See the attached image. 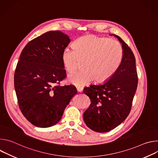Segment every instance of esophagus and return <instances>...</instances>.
Segmentation results:
<instances>
[{
  "label": "esophagus",
  "instance_id": "esophagus-1",
  "mask_svg": "<svg viewBox=\"0 0 158 158\" xmlns=\"http://www.w3.org/2000/svg\"><path fill=\"white\" fill-rule=\"evenodd\" d=\"M77 90L78 92H82L83 90V88L82 87H77Z\"/></svg>",
  "mask_w": 158,
  "mask_h": 158
}]
</instances>
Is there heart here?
Listing matches in <instances>:
<instances>
[{
    "label": "heart",
    "mask_w": 158,
    "mask_h": 158,
    "mask_svg": "<svg viewBox=\"0 0 158 158\" xmlns=\"http://www.w3.org/2000/svg\"><path fill=\"white\" fill-rule=\"evenodd\" d=\"M74 49L65 48L62 62L69 73L76 71L82 61L83 70L69 76V81L76 86L89 84L94 79L102 82L109 79L118 70L123 58L121 44L116 39L94 35L77 39Z\"/></svg>",
    "instance_id": "1"
}]
</instances>
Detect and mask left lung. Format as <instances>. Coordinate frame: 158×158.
Returning <instances> with one entry per match:
<instances>
[{
  "mask_svg": "<svg viewBox=\"0 0 158 158\" xmlns=\"http://www.w3.org/2000/svg\"><path fill=\"white\" fill-rule=\"evenodd\" d=\"M122 44L123 58L117 72L104 84L84 87L83 92L91 100L84 112V123L90 129L106 132L123 123L130 113L138 87L136 59L127 44L118 35Z\"/></svg>",
  "mask_w": 158,
  "mask_h": 158,
  "instance_id": "1",
  "label": "left lung"
}]
</instances>
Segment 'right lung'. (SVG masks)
<instances>
[{"mask_svg": "<svg viewBox=\"0 0 158 158\" xmlns=\"http://www.w3.org/2000/svg\"><path fill=\"white\" fill-rule=\"evenodd\" d=\"M70 42L60 31H49L28 42L19 57L14 74L19 107L37 127L57 123L77 93L73 85H56L66 77L61 56Z\"/></svg>", "mask_w": 158, "mask_h": 158, "instance_id": "1", "label": "right lung"}]
</instances>
